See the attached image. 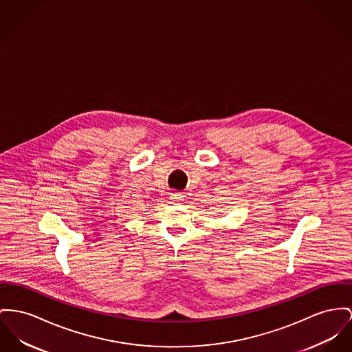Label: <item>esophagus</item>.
<instances>
[{"instance_id":"esophagus-1","label":"esophagus","mask_w":352,"mask_h":352,"mask_svg":"<svg viewBox=\"0 0 352 352\" xmlns=\"http://www.w3.org/2000/svg\"><path fill=\"white\" fill-rule=\"evenodd\" d=\"M170 199H172V201H175V203H182V201L184 200V196L180 195V193H177V192H173V193L170 195Z\"/></svg>"}]
</instances>
